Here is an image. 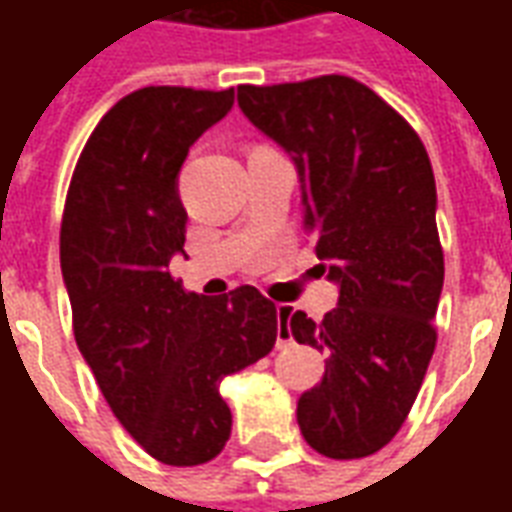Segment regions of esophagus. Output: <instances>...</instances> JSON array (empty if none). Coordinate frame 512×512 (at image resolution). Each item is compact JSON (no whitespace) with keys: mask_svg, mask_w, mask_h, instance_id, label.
Instances as JSON below:
<instances>
[{"mask_svg":"<svg viewBox=\"0 0 512 512\" xmlns=\"http://www.w3.org/2000/svg\"><path fill=\"white\" fill-rule=\"evenodd\" d=\"M290 315H293V307H290V304H277L279 343H288L290 340Z\"/></svg>","mask_w":512,"mask_h":512,"instance_id":"obj_1","label":"esophagus"}]
</instances>
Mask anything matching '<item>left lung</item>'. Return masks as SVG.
Returning a JSON list of instances; mask_svg holds the SVG:
<instances>
[{
  "instance_id": "left-lung-1",
  "label": "left lung",
  "mask_w": 512,
  "mask_h": 512,
  "mask_svg": "<svg viewBox=\"0 0 512 512\" xmlns=\"http://www.w3.org/2000/svg\"><path fill=\"white\" fill-rule=\"evenodd\" d=\"M249 123L296 164L304 227L340 299L321 323L290 315L296 343L326 351L299 397L301 436L326 458L373 455L395 439L436 348L444 252L425 145L351 76L238 87Z\"/></svg>"
}]
</instances>
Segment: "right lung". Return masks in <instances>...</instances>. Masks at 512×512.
<instances>
[{
	"mask_svg": "<svg viewBox=\"0 0 512 512\" xmlns=\"http://www.w3.org/2000/svg\"><path fill=\"white\" fill-rule=\"evenodd\" d=\"M233 101V87L120 98L87 139L62 213L76 345L120 425L169 466L224 450L233 414L219 384L263 359L279 334L274 301L252 285L208 299L169 274L189 219L178 172Z\"/></svg>",
	"mask_w": 512,
	"mask_h": 512,
	"instance_id": "obj_1",
	"label": "right lung"
}]
</instances>
